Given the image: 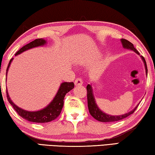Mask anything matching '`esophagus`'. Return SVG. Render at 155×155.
<instances>
[{
	"instance_id": "34e87169",
	"label": "esophagus",
	"mask_w": 155,
	"mask_h": 155,
	"mask_svg": "<svg viewBox=\"0 0 155 155\" xmlns=\"http://www.w3.org/2000/svg\"><path fill=\"white\" fill-rule=\"evenodd\" d=\"M74 84L76 86H81L83 85V80L81 78H78L75 80Z\"/></svg>"
}]
</instances>
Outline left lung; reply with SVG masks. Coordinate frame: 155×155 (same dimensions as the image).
I'll return each instance as SVG.
<instances>
[{
    "instance_id": "1",
    "label": "left lung",
    "mask_w": 155,
    "mask_h": 155,
    "mask_svg": "<svg viewBox=\"0 0 155 155\" xmlns=\"http://www.w3.org/2000/svg\"><path fill=\"white\" fill-rule=\"evenodd\" d=\"M121 42L122 44L123 47H124V48L132 50V51L135 52L137 54H140L139 52L137 51V49H136L135 47L133 46V44L131 42H130L129 41L125 40V39H121ZM141 57L144 63V65H145L146 74H148V69H147L146 60L143 58V56H141ZM87 105H88V109H89V111H90V114H91V116L94 117V118H95L96 120H98V121L102 122H116V121H119V120H121L122 119H124L127 117H128V115H130L132 114H133L139 105L138 104V105L135 107V108L134 109L132 110V111H130V112L127 113V114H124V115H110L104 114V113L101 110L98 108V106H97V104L96 103V101H95V99H94V97L92 88H91V86L90 85V84H88L87 86Z\"/></svg>"
}]
</instances>
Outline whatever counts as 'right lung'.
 Returning a JSON list of instances; mask_svg holds the SVG:
<instances>
[{"label": "right lung", "instance_id": "1", "mask_svg": "<svg viewBox=\"0 0 155 155\" xmlns=\"http://www.w3.org/2000/svg\"><path fill=\"white\" fill-rule=\"evenodd\" d=\"M46 41L44 40L42 38L36 39L33 41H31L29 44H27L21 48L18 51L15 55H18L22 52L27 51L28 49H31L34 47H38L40 46H43L46 44ZM14 58H12L9 63L8 67L7 68V73L8 71L9 65L11 64L12 60ZM74 87V84L73 82H64L62 83L60 85L58 91L54 96V99L51 101L48 106L46 107L45 108L40 110V111H28L22 109L18 107L17 105L13 103L11 98H9L8 92L7 90V97L9 103L12 104L14 109L15 110V111L18 113V114L25 120H28L29 122H36V123H46L48 122H51L52 120H55L57 117L59 116L61 114V111L64 106V97L68 92L72 90Z\"/></svg>", "mask_w": 155, "mask_h": 155}]
</instances>
